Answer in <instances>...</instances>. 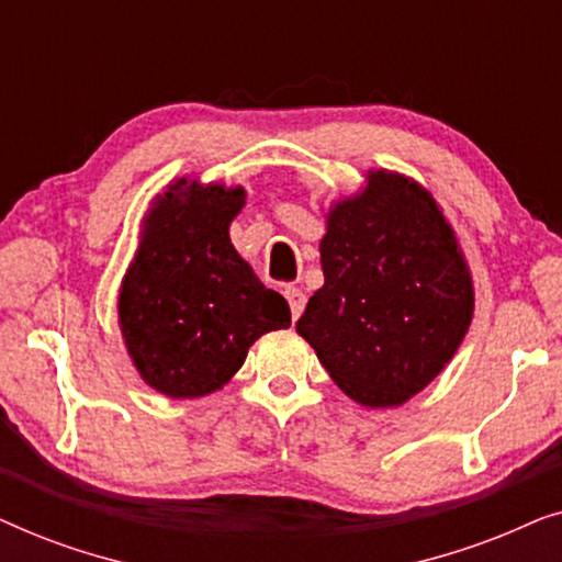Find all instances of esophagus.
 Returning <instances> with one entry per match:
<instances>
[{
  "label": "esophagus",
  "mask_w": 562,
  "mask_h": 562,
  "mask_svg": "<svg viewBox=\"0 0 562 562\" xmlns=\"http://www.w3.org/2000/svg\"><path fill=\"white\" fill-rule=\"evenodd\" d=\"M283 296H286V302H289V306H291V317H294V319L302 317L304 304H306L304 291L296 289V286H286V289H283Z\"/></svg>",
  "instance_id": "obj_1"
}]
</instances>
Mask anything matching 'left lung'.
I'll list each match as a JSON object with an SVG mask.
<instances>
[{
    "label": "left lung",
    "instance_id": "left-lung-1",
    "mask_svg": "<svg viewBox=\"0 0 562 562\" xmlns=\"http://www.w3.org/2000/svg\"><path fill=\"white\" fill-rule=\"evenodd\" d=\"M325 222V283L296 333L352 402L402 406L442 373L471 327V266L429 189L389 168H371Z\"/></svg>",
    "mask_w": 562,
    "mask_h": 562
}]
</instances>
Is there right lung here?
<instances>
[{"mask_svg":"<svg viewBox=\"0 0 562 562\" xmlns=\"http://www.w3.org/2000/svg\"><path fill=\"white\" fill-rule=\"evenodd\" d=\"M245 196L243 187L181 176L140 222L117 294L120 333L140 379L168 398L214 394L260 335L291 325L286 299L229 240Z\"/></svg>","mask_w":562,"mask_h":562,"instance_id":"add662e5","label":"right lung"}]
</instances>
